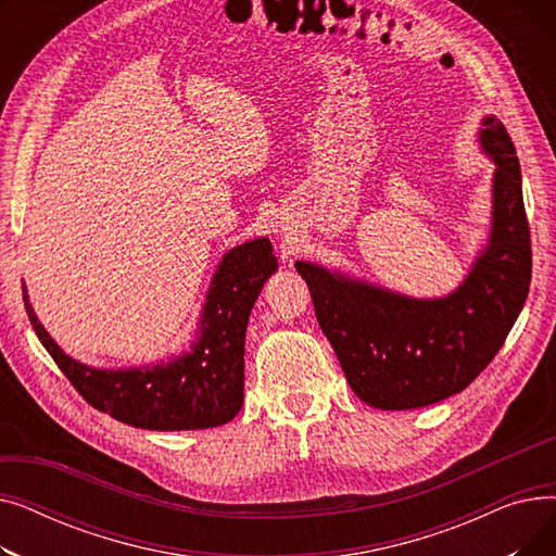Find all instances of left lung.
<instances>
[{"mask_svg":"<svg viewBox=\"0 0 556 556\" xmlns=\"http://www.w3.org/2000/svg\"><path fill=\"white\" fill-rule=\"evenodd\" d=\"M480 141L495 162L489 248L444 300H410L298 261L349 386L378 410H413L469 388L501 352L532 281L520 164L503 122Z\"/></svg>","mask_w":556,"mask_h":556,"instance_id":"obj_1","label":"left lung"}]
</instances>
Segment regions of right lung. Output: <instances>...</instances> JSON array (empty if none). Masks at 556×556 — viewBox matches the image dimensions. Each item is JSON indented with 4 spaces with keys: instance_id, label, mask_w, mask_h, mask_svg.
Here are the masks:
<instances>
[{
    "instance_id": "add662e5",
    "label": "right lung",
    "mask_w": 556,
    "mask_h": 556,
    "mask_svg": "<svg viewBox=\"0 0 556 556\" xmlns=\"http://www.w3.org/2000/svg\"><path fill=\"white\" fill-rule=\"evenodd\" d=\"M275 270L268 239L229 250L214 275L191 352L155 367H85L51 340L26 295L24 308L53 363L97 410L146 430H200L223 426L241 410L248 319Z\"/></svg>"
}]
</instances>
